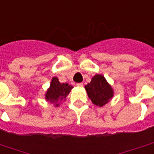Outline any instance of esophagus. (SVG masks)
Segmentation results:
<instances>
[{
  "instance_id": "esophagus-1",
  "label": "esophagus",
  "mask_w": 154,
  "mask_h": 154,
  "mask_svg": "<svg viewBox=\"0 0 154 154\" xmlns=\"http://www.w3.org/2000/svg\"><path fill=\"white\" fill-rule=\"evenodd\" d=\"M77 86L78 87H83V84H82V83H77Z\"/></svg>"
}]
</instances>
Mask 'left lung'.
Returning <instances> with one entry per match:
<instances>
[{"instance_id": "left-lung-1", "label": "left lung", "mask_w": 154, "mask_h": 154, "mask_svg": "<svg viewBox=\"0 0 154 154\" xmlns=\"http://www.w3.org/2000/svg\"><path fill=\"white\" fill-rule=\"evenodd\" d=\"M88 97L97 106L102 107L109 103L114 97V90L106 79L101 74H96L90 83L85 86Z\"/></svg>"}]
</instances>
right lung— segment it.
Here are the masks:
<instances>
[{
	"instance_id": "add662e5",
	"label": "right lung",
	"mask_w": 154,
	"mask_h": 154,
	"mask_svg": "<svg viewBox=\"0 0 154 154\" xmlns=\"http://www.w3.org/2000/svg\"><path fill=\"white\" fill-rule=\"evenodd\" d=\"M72 88V86L68 83H61L57 77H54L51 80L50 86L45 92V100L55 107L59 106L62 102L66 100Z\"/></svg>"
}]
</instances>
